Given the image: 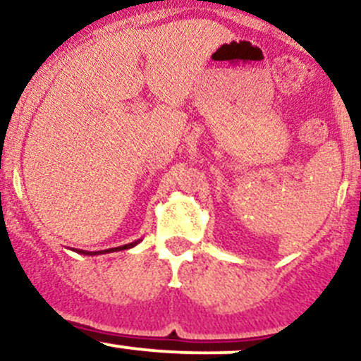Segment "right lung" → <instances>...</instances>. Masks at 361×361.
Masks as SVG:
<instances>
[{
  "instance_id": "1",
  "label": "right lung",
  "mask_w": 361,
  "mask_h": 361,
  "mask_svg": "<svg viewBox=\"0 0 361 361\" xmlns=\"http://www.w3.org/2000/svg\"><path fill=\"white\" fill-rule=\"evenodd\" d=\"M141 240H135L131 242V244H126V245H121V247H112V249H107V250H97V252H88V250H80L76 249V252L78 254H85V256H99V254H107V252H117V250H124V249H131V247H135L140 244Z\"/></svg>"
}]
</instances>
